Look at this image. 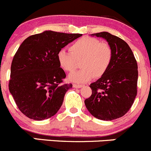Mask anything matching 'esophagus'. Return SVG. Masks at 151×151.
<instances>
[{"instance_id":"esophagus-1","label":"esophagus","mask_w":151,"mask_h":151,"mask_svg":"<svg viewBox=\"0 0 151 151\" xmlns=\"http://www.w3.org/2000/svg\"><path fill=\"white\" fill-rule=\"evenodd\" d=\"M82 86H83V85L76 84V83H74V84H73V87L76 88V89H79V88H81Z\"/></svg>"}]
</instances>
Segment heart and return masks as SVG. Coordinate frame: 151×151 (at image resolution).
Segmentation results:
<instances>
[{
	"label": "heart",
	"instance_id": "b5f03b06",
	"mask_svg": "<svg viewBox=\"0 0 151 151\" xmlns=\"http://www.w3.org/2000/svg\"><path fill=\"white\" fill-rule=\"evenodd\" d=\"M70 53L60 50L57 60L62 70L72 72L81 61L83 69L68 76L70 81L85 83L92 78H98L106 73L112 59V50L106 43H101L98 39L84 37L76 40L70 46Z\"/></svg>",
	"mask_w": 151,
	"mask_h": 151
}]
</instances>
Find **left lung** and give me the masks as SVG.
I'll return each mask as SVG.
<instances>
[{"mask_svg": "<svg viewBox=\"0 0 151 151\" xmlns=\"http://www.w3.org/2000/svg\"><path fill=\"white\" fill-rule=\"evenodd\" d=\"M91 36L106 40L112 50V59L106 73L90 84L92 95L84 104L96 118L115 120L128 112L137 96V61L128 45L118 37L106 31Z\"/></svg>", "mask_w": 151, "mask_h": 151, "instance_id": "left-lung-1", "label": "left lung"}]
</instances>
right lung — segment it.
Wrapping results in <instances>:
<instances>
[{
    "label": "right lung",
    "instance_id": "obj_1",
    "mask_svg": "<svg viewBox=\"0 0 151 151\" xmlns=\"http://www.w3.org/2000/svg\"><path fill=\"white\" fill-rule=\"evenodd\" d=\"M81 36L45 31L30 36L20 45L12 62L9 89L19 109L28 118L45 120L62 106L73 85L63 83L66 74L59 66L57 54Z\"/></svg>",
    "mask_w": 151,
    "mask_h": 151
}]
</instances>
